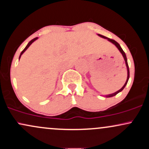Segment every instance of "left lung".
<instances>
[{
	"instance_id": "obj_1",
	"label": "left lung",
	"mask_w": 149,
	"mask_h": 149,
	"mask_svg": "<svg viewBox=\"0 0 149 149\" xmlns=\"http://www.w3.org/2000/svg\"><path fill=\"white\" fill-rule=\"evenodd\" d=\"M98 36H100L101 38H103L107 39V40H108V41L111 42V43L113 44V45H115L116 47H117L118 49V50L120 51V52L121 54H122L123 57V59H124V60H125V62L126 68H127V80H126V82H125V83L123 86L122 88H121L119 90H118V91H116V92H114V93H112V94H109V95H104V97H107V98H108V97H112L115 96V95H117V94H118V93H119V92H120L122 91V90H123V89L125 88V86H126V85H127V82H128V80H129V78H130V70H129V66H128V64H127V57H126V54H125V53L124 52V51L123 50V49L121 48L120 45L118 43V42H116V41H115V40H112V39H110V38H107V37H105V36H102V35H100V34H98Z\"/></svg>"
}]
</instances>
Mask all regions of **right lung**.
Listing matches in <instances>:
<instances>
[{"label": "right lung", "mask_w": 149, "mask_h": 149, "mask_svg": "<svg viewBox=\"0 0 149 149\" xmlns=\"http://www.w3.org/2000/svg\"><path fill=\"white\" fill-rule=\"evenodd\" d=\"M38 37H36V38H35L32 39V40H31V41H30L29 42V43H28V44H27V45H26V47H25V48L23 49V51H22V52H21V54H20V55H19V59H20V58H21V56L22 55V54H24V52H25V51H26V49L29 48V46H30L31 45V44H32V43H33V42L34 41H36V40H38Z\"/></svg>", "instance_id": "1"}]
</instances>
